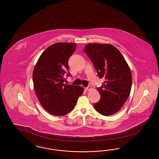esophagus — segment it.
I'll list each match as a JSON object with an SVG mask.
<instances>
[{"label":"esophagus","instance_id":"34e87169","mask_svg":"<svg viewBox=\"0 0 159 159\" xmlns=\"http://www.w3.org/2000/svg\"><path fill=\"white\" fill-rule=\"evenodd\" d=\"M92 89V88L91 86H88L87 87L85 88V90H86V91H90Z\"/></svg>","mask_w":159,"mask_h":159}]
</instances>
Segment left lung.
I'll use <instances>...</instances> for the list:
<instances>
[{
    "instance_id": "obj_1",
    "label": "left lung",
    "mask_w": 159,
    "mask_h": 159,
    "mask_svg": "<svg viewBox=\"0 0 159 159\" xmlns=\"http://www.w3.org/2000/svg\"><path fill=\"white\" fill-rule=\"evenodd\" d=\"M84 51L91 59L100 79L105 81L97 90L101 99L94 109L104 116L120 110L130 94L132 77L130 67L120 51L110 43H87Z\"/></svg>"
}]
</instances>
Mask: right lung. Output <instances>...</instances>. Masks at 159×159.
Segmentation results:
<instances>
[{"mask_svg":"<svg viewBox=\"0 0 159 159\" xmlns=\"http://www.w3.org/2000/svg\"><path fill=\"white\" fill-rule=\"evenodd\" d=\"M76 44L53 43L40 55L34 66L33 80L34 90L43 108L51 115L65 116L72 110L84 89L65 84L69 69L68 60Z\"/></svg>","mask_w":159,"mask_h":159,"instance_id":"obj_1","label":"right lung"}]
</instances>
